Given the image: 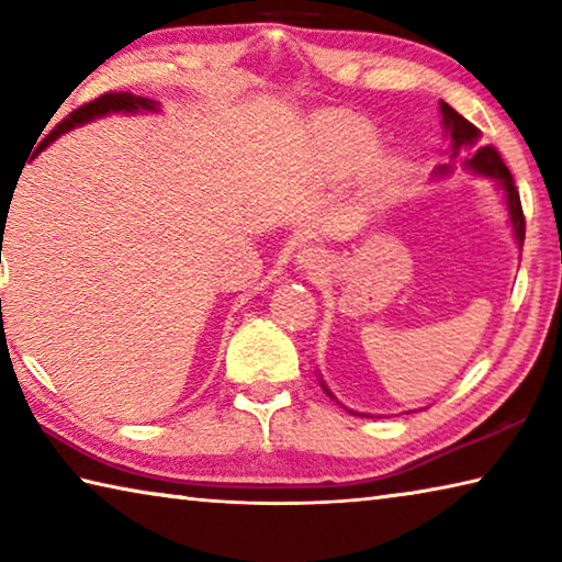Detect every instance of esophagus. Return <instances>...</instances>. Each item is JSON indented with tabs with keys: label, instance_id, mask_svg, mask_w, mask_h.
Listing matches in <instances>:
<instances>
[{
	"label": "esophagus",
	"instance_id": "34e87169",
	"mask_svg": "<svg viewBox=\"0 0 562 562\" xmlns=\"http://www.w3.org/2000/svg\"><path fill=\"white\" fill-rule=\"evenodd\" d=\"M297 262L302 268H317L319 250H315V247H304V250L297 255Z\"/></svg>",
	"mask_w": 562,
	"mask_h": 562
}]
</instances>
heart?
<instances>
[{
	"label": "heart",
	"instance_id": "1",
	"mask_svg": "<svg viewBox=\"0 0 562 562\" xmlns=\"http://www.w3.org/2000/svg\"><path fill=\"white\" fill-rule=\"evenodd\" d=\"M322 138L329 156V164L339 173H349L364 166L376 154L379 138L374 128L351 113H335L322 123ZM386 180V173L382 176Z\"/></svg>",
	"mask_w": 562,
	"mask_h": 562
}]
</instances>
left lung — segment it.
I'll return each instance as SVG.
<instances>
[{
    "instance_id": "1",
    "label": "left lung",
    "mask_w": 562,
    "mask_h": 562,
    "mask_svg": "<svg viewBox=\"0 0 562 562\" xmlns=\"http://www.w3.org/2000/svg\"><path fill=\"white\" fill-rule=\"evenodd\" d=\"M441 113H443V123L446 128L451 131V140H453V158L461 154V150H470L479 144V128L473 126L469 119H463L459 111H453L449 103H441ZM465 166H469L473 173L479 176H488L496 178L501 188L506 190V203H508V213H510V223L513 231H516V240L522 247V240H526V215H522V205H520V195L518 188L513 183V176L508 166L503 164L501 154L493 146H483L471 151V158H465ZM449 168V166H446ZM443 173V170H441Z\"/></svg>"
}]
</instances>
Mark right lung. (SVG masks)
<instances>
[{
    "label": "right lung",
    "instance_id": "1",
    "mask_svg": "<svg viewBox=\"0 0 562 562\" xmlns=\"http://www.w3.org/2000/svg\"><path fill=\"white\" fill-rule=\"evenodd\" d=\"M138 109H140V111H156V101H150V99H146V97H133V93H128V91H109V93H101L99 99L83 103V106L71 111L69 116H66L64 121L56 123L49 136H46V138L42 140L40 150H42L46 144H52V140H54L56 136H59V133L69 131V128H74V126H79V123H87V121L97 119V116H103V113H111V111H138Z\"/></svg>",
    "mask_w": 562,
    "mask_h": 562
}]
</instances>
